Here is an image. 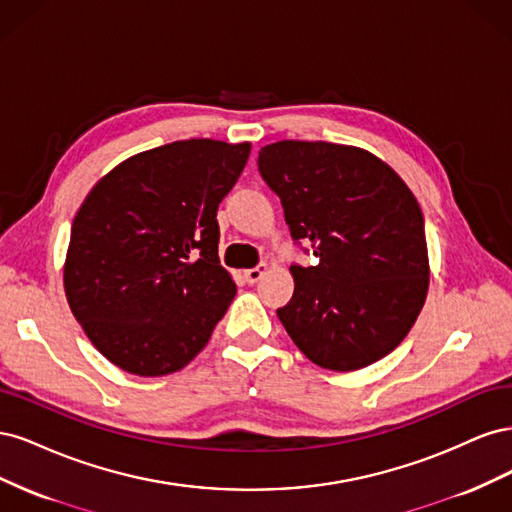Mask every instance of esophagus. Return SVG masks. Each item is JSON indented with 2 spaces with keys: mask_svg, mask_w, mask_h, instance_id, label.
<instances>
[{
  "mask_svg": "<svg viewBox=\"0 0 512 512\" xmlns=\"http://www.w3.org/2000/svg\"><path fill=\"white\" fill-rule=\"evenodd\" d=\"M265 273H267V265H258L250 271H245V282L247 284H258L262 277H265Z\"/></svg>",
  "mask_w": 512,
  "mask_h": 512,
  "instance_id": "obj_1",
  "label": "esophagus"
}]
</instances>
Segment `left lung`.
Masks as SVG:
<instances>
[{
  "mask_svg": "<svg viewBox=\"0 0 512 512\" xmlns=\"http://www.w3.org/2000/svg\"><path fill=\"white\" fill-rule=\"evenodd\" d=\"M294 241L318 262L292 265V299L277 309L309 361L354 371L393 352L429 288L423 211L395 170L359 147L280 141L258 151Z\"/></svg>",
  "mask_w": 512,
  "mask_h": 512,
  "instance_id": "8db88e82",
  "label": "left lung"
}]
</instances>
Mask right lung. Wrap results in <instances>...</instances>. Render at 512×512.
Masks as SVG:
<instances>
[{"instance_id": "right-lung-1", "label": "right lung", "mask_w": 512, "mask_h": 512, "mask_svg": "<svg viewBox=\"0 0 512 512\" xmlns=\"http://www.w3.org/2000/svg\"><path fill=\"white\" fill-rule=\"evenodd\" d=\"M250 149L190 138L136 153L76 211L66 299L89 342L119 369L145 378L179 371L235 299L215 215Z\"/></svg>"}]
</instances>
